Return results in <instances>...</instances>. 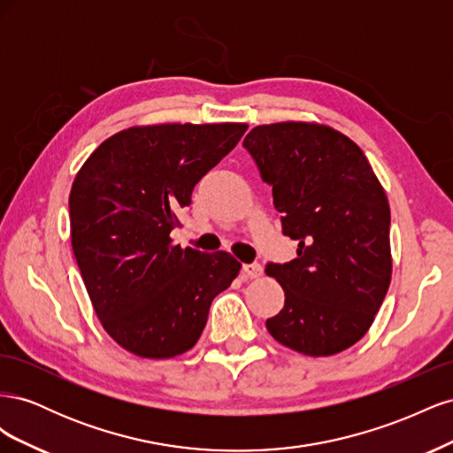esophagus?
Masks as SVG:
<instances>
[{"label":"esophagus","instance_id":"34e87169","mask_svg":"<svg viewBox=\"0 0 453 453\" xmlns=\"http://www.w3.org/2000/svg\"><path fill=\"white\" fill-rule=\"evenodd\" d=\"M243 276L250 280H257L263 276V266L260 265H243Z\"/></svg>","mask_w":453,"mask_h":453}]
</instances>
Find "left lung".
<instances>
[{
    "instance_id": "left-lung-1",
    "label": "left lung",
    "mask_w": 453,
    "mask_h": 453,
    "mask_svg": "<svg viewBox=\"0 0 453 453\" xmlns=\"http://www.w3.org/2000/svg\"><path fill=\"white\" fill-rule=\"evenodd\" d=\"M243 145L272 185L283 234L298 242L296 258L266 266L285 293L268 333L310 357L351 348L391 283L386 190L361 147L319 122L258 125Z\"/></svg>"
}]
</instances>
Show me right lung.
<instances>
[{
	"mask_svg": "<svg viewBox=\"0 0 453 453\" xmlns=\"http://www.w3.org/2000/svg\"><path fill=\"white\" fill-rule=\"evenodd\" d=\"M245 130V122L130 127L77 172L73 255L96 315L122 349L172 359L195 348L213 298L240 273L230 253L181 248L172 230L195 185Z\"/></svg>",
	"mask_w": 453,
	"mask_h": 453,
	"instance_id": "right-lung-1",
	"label": "right lung"
}]
</instances>
